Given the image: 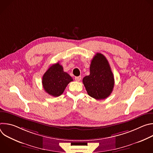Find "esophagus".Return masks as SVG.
I'll return each mask as SVG.
<instances>
[{"label":"esophagus","instance_id":"1","mask_svg":"<svg viewBox=\"0 0 153 153\" xmlns=\"http://www.w3.org/2000/svg\"><path fill=\"white\" fill-rule=\"evenodd\" d=\"M81 78L82 77L81 76H77V77H75V80L77 81V82H79L80 80H81Z\"/></svg>","mask_w":153,"mask_h":153}]
</instances>
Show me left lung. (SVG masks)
Returning <instances> with one entry per match:
<instances>
[{
  "instance_id": "1",
  "label": "left lung",
  "mask_w": 153,
  "mask_h": 153,
  "mask_svg": "<svg viewBox=\"0 0 153 153\" xmlns=\"http://www.w3.org/2000/svg\"><path fill=\"white\" fill-rule=\"evenodd\" d=\"M90 70V75L83 79L87 93L97 100L107 98L113 91L114 79L106 58L97 53L91 60Z\"/></svg>"
}]
</instances>
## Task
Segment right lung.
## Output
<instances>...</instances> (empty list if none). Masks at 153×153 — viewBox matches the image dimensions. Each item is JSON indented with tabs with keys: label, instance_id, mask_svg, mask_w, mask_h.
Segmentation results:
<instances>
[{
	"label": "right lung",
	"instance_id": "add662e5",
	"mask_svg": "<svg viewBox=\"0 0 153 153\" xmlns=\"http://www.w3.org/2000/svg\"><path fill=\"white\" fill-rule=\"evenodd\" d=\"M73 78L66 72L59 63L53 64L42 77V85L45 92L54 97L60 96Z\"/></svg>",
	"mask_w": 153,
	"mask_h": 153
}]
</instances>
